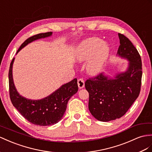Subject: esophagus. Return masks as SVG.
Masks as SVG:
<instances>
[{
	"label": "esophagus",
	"instance_id": "1",
	"mask_svg": "<svg viewBox=\"0 0 152 152\" xmlns=\"http://www.w3.org/2000/svg\"><path fill=\"white\" fill-rule=\"evenodd\" d=\"M77 85H78L80 88H83L85 87V81L83 79L80 78L77 80Z\"/></svg>",
	"mask_w": 152,
	"mask_h": 152
}]
</instances>
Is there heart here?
Returning <instances> with one entry per match:
<instances>
[{"label": "heart", "mask_w": 152, "mask_h": 152, "mask_svg": "<svg viewBox=\"0 0 152 152\" xmlns=\"http://www.w3.org/2000/svg\"><path fill=\"white\" fill-rule=\"evenodd\" d=\"M109 48L103 44L102 40L97 38H91L83 42L80 45L77 53V60L81 61L90 59L88 64V70L91 72H97L102 68L106 61Z\"/></svg>", "instance_id": "b5f03b06"}]
</instances>
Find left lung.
Wrapping results in <instances>:
<instances>
[{
    "label": "left lung",
    "mask_w": 152,
    "mask_h": 152,
    "mask_svg": "<svg viewBox=\"0 0 152 152\" xmlns=\"http://www.w3.org/2000/svg\"><path fill=\"white\" fill-rule=\"evenodd\" d=\"M120 45L118 54L130 61L127 71L109 79L103 74L89 77L85 87L89 94L88 109L101 121L121 118L137 98L141 91L142 61L133 44L119 33Z\"/></svg>",
    "instance_id": "left-lung-1"
}]
</instances>
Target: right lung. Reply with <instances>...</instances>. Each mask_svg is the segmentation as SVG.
<instances>
[{
	"label": "right lung",
	"mask_w": 152,
	"mask_h": 152,
	"mask_svg": "<svg viewBox=\"0 0 152 152\" xmlns=\"http://www.w3.org/2000/svg\"><path fill=\"white\" fill-rule=\"evenodd\" d=\"M52 34V32L39 33L28 38L23 42L17 53L29 43L39 38H45ZM14 59L11 61L9 70V92L11 102L20 114L34 124L49 126L60 121L67 108L69 99L78 90L77 79L66 83L53 92L52 94L40 100H30L19 95L15 87L12 77V66Z\"/></svg>",
	"instance_id": "1"
}]
</instances>
